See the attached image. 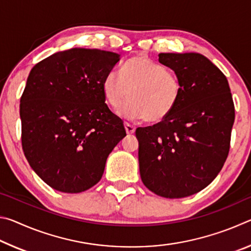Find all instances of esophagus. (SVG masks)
<instances>
[{
    "label": "esophagus",
    "instance_id": "esophagus-1",
    "mask_svg": "<svg viewBox=\"0 0 251 251\" xmlns=\"http://www.w3.org/2000/svg\"><path fill=\"white\" fill-rule=\"evenodd\" d=\"M125 129H126V133L130 135V134H134L135 131V127L133 125L128 124V123H125Z\"/></svg>",
    "mask_w": 251,
    "mask_h": 251
}]
</instances>
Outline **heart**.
I'll return each instance as SVG.
<instances>
[{
  "instance_id": "heart-1",
  "label": "heart",
  "mask_w": 251,
  "mask_h": 251,
  "mask_svg": "<svg viewBox=\"0 0 251 251\" xmlns=\"http://www.w3.org/2000/svg\"><path fill=\"white\" fill-rule=\"evenodd\" d=\"M103 93L115 110L121 109L130 96L121 112L124 117H145L148 122L157 123L165 120L176 107L182 85L175 72L139 55L123 65L122 73L113 70L106 74Z\"/></svg>"
}]
</instances>
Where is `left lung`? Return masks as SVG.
<instances>
[{
    "mask_svg": "<svg viewBox=\"0 0 251 251\" xmlns=\"http://www.w3.org/2000/svg\"><path fill=\"white\" fill-rule=\"evenodd\" d=\"M160 64L179 76L182 93L158 124L138 127L141 178L165 198L201 192L222 171L230 147L235 107L226 76L199 53H160Z\"/></svg>",
    "mask_w": 251,
    "mask_h": 251,
    "instance_id": "1",
    "label": "left lung"
}]
</instances>
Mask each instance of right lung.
I'll return each mask as SVG.
<instances>
[{
    "mask_svg": "<svg viewBox=\"0 0 251 251\" xmlns=\"http://www.w3.org/2000/svg\"><path fill=\"white\" fill-rule=\"evenodd\" d=\"M120 56L74 48L29 72L20 104L23 151L36 175L58 192L77 194L96 185L126 136L103 93V79Z\"/></svg>",
    "mask_w": 251,
    "mask_h": 251,
    "instance_id": "right-lung-1",
    "label": "right lung"
}]
</instances>
